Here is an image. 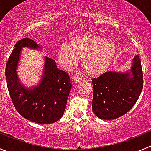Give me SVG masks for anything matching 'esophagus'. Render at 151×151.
Returning <instances> with one entry per match:
<instances>
[{"label":"esophagus","instance_id":"obj_1","mask_svg":"<svg viewBox=\"0 0 151 151\" xmlns=\"http://www.w3.org/2000/svg\"><path fill=\"white\" fill-rule=\"evenodd\" d=\"M73 82H74L76 84H78L81 82V78L78 76H73Z\"/></svg>","mask_w":151,"mask_h":151}]
</instances>
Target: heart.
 Listing matches in <instances>:
<instances>
[{
    "mask_svg": "<svg viewBox=\"0 0 151 151\" xmlns=\"http://www.w3.org/2000/svg\"><path fill=\"white\" fill-rule=\"evenodd\" d=\"M116 54L115 43L95 34L73 37L69 45H63L57 51V60L66 70H70L81 58V64L91 76H98L109 69Z\"/></svg>",
    "mask_w": 151,
    "mask_h": 151,
    "instance_id": "b5f03b06",
    "label": "heart"
}]
</instances>
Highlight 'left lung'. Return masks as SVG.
Segmentation results:
<instances>
[{
	"label": "left lung",
	"instance_id": "8db88e82",
	"mask_svg": "<svg viewBox=\"0 0 151 151\" xmlns=\"http://www.w3.org/2000/svg\"><path fill=\"white\" fill-rule=\"evenodd\" d=\"M92 110L98 118L111 120L133 107L143 88L141 60L134 56L129 71H109L92 79Z\"/></svg>",
	"mask_w": 151,
	"mask_h": 151
}]
</instances>
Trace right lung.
<instances>
[{"mask_svg":"<svg viewBox=\"0 0 151 151\" xmlns=\"http://www.w3.org/2000/svg\"><path fill=\"white\" fill-rule=\"evenodd\" d=\"M24 47L41 50V45L30 38L17 42L6 65V84L12 102L19 114L28 120L39 124L57 122L63 116L72 88L69 75L57 68L55 60L45 57L43 74L39 83L28 88L17 74Z\"/></svg>","mask_w":151,"mask_h":151,"instance_id":"1","label":"right lung"}]
</instances>
